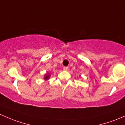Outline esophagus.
I'll return each instance as SVG.
<instances>
[{
  "instance_id": "obj_1",
  "label": "esophagus",
  "mask_w": 125,
  "mask_h": 125,
  "mask_svg": "<svg viewBox=\"0 0 125 125\" xmlns=\"http://www.w3.org/2000/svg\"><path fill=\"white\" fill-rule=\"evenodd\" d=\"M68 69V67H63V70H65V71H67Z\"/></svg>"
}]
</instances>
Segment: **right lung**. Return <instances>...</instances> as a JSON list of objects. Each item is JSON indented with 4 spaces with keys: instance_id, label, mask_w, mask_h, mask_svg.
<instances>
[{
    "instance_id": "right-lung-1",
    "label": "right lung",
    "mask_w": 125,
    "mask_h": 125,
    "mask_svg": "<svg viewBox=\"0 0 125 125\" xmlns=\"http://www.w3.org/2000/svg\"><path fill=\"white\" fill-rule=\"evenodd\" d=\"M49 77V75L47 74V75H46V76H45V79H48Z\"/></svg>"
}]
</instances>
